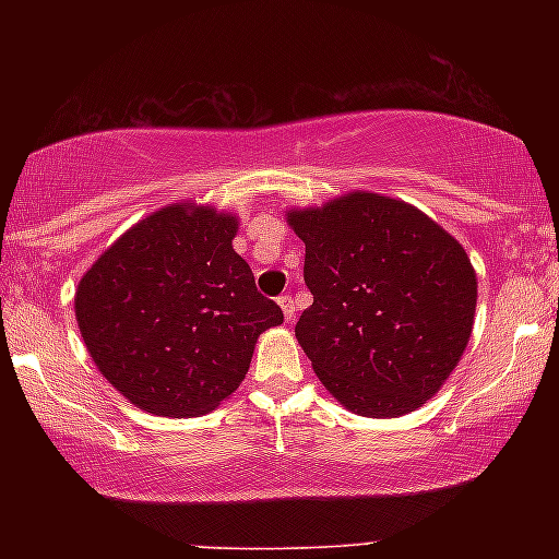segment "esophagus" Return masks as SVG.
Masks as SVG:
<instances>
[{
	"mask_svg": "<svg viewBox=\"0 0 559 559\" xmlns=\"http://www.w3.org/2000/svg\"><path fill=\"white\" fill-rule=\"evenodd\" d=\"M277 302H280L282 312H285V318L293 320L295 318V300H293V295H282Z\"/></svg>",
	"mask_w": 559,
	"mask_h": 559,
	"instance_id": "1",
	"label": "esophagus"
}]
</instances>
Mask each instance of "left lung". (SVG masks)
<instances>
[{"mask_svg":"<svg viewBox=\"0 0 559 559\" xmlns=\"http://www.w3.org/2000/svg\"><path fill=\"white\" fill-rule=\"evenodd\" d=\"M287 221L305 241L312 293L295 335L318 379L364 417L425 404L471 338L478 285L465 249L425 213L377 193Z\"/></svg>","mask_w":559,"mask_h":559,"instance_id":"left-lung-1","label":"left lung"}]
</instances>
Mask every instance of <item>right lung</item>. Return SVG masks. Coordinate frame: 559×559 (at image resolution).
Listing matches in <instances>:
<instances>
[{
	"mask_svg": "<svg viewBox=\"0 0 559 559\" xmlns=\"http://www.w3.org/2000/svg\"><path fill=\"white\" fill-rule=\"evenodd\" d=\"M234 216L167 205L83 274L75 320L98 371L152 415H205L247 377L254 343L285 316L236 254Z\"/></svg>",
	"mask_w": 559,
	"mask_h": 559,
	"instance_id": "obj_1",
	"label": "right lung"
}]
</instances>
